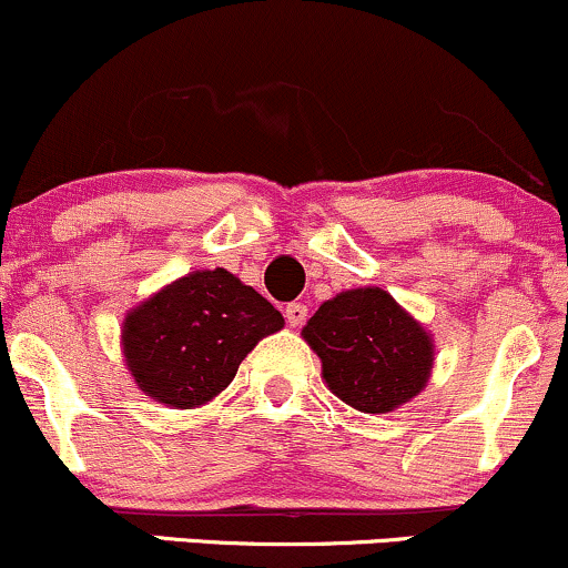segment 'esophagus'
I'll return each instance as SVG.
<instances>
[{"label": "esophagus", "mask_w": 568, "mask_h": 568, "mask_svg": "<svg viewBox=\"0 0 568 568\" xmlns=\"http://www.w3.org/2000/svg\"><path fill=\"white\" fill-rule=\"evenodd\" d=\"M285 321H288V326H302L304 321H307V307H304L302 302H291L288 307H285Z\"/></svg>", "instance_id": "1"}]
</instances>
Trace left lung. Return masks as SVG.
<instances>
[{"instance_id": "8db88e82", "label": "left lung", "mask_w": 568, "mask_h": 568, "mask_svg": "<svg viewBox=\"0 0 568 568\" xmlns=\"http://www.w3.org/2000/svg\"><path fill=\"white\" fill-rule=\"evenodd\" d=\"M302 339L321 358L326 388L366 415L413 402L434 372V334L377 285L326 298Z\"/></svg>"}]
</instances>
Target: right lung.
<instances>
[{
	"label": "right lung",
	"mask_w": 568,
	"mask_h": 568,
	"mask_svg": "<svg viewBox=\"0 0 568 568\" xmlns=\"http://www.w3.org/2000/svg\"><path fill=\"white\" fill-rule=\"evenodd\" d=\"M283 326V315L236 274L196 270L129 310L121 353L142 394L170 409H196L226 390L247 353Z\"/></svg>",
	"instance_id": "obj_1"
}]
</instances>
